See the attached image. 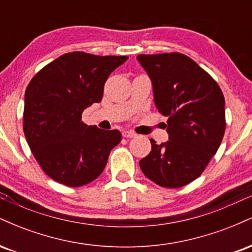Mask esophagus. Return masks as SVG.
Segmentation results:
<instances>
[{"mask_svg":"<svg viewBox=\"0 0 252 252\" xmlns=\"http://www.w3.org/2000/svg\"><path fill=\"white\" fill-rule=\"evenodd\" d=\"M123 137H135L136 134L134 131H131V130H124L122 132Z\"/></svg>","mask_w":252,"mask_h":252,"instance_id":"34e87169","label":"esophagus"}]
</instances>
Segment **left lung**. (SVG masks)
<instances>
[{
    "instance_id": "1",
    "label": "left lung",
    "mask_w": 252,
    "mask_h": 252,
    "mask_svg": "<svg viewBox=\"0 0 252 252\" xmlns=\"http://www.w3.org/2000/svg\"><path fill=\"white\" fill-rule=\"evenodd\" d=\"M152 80L158 112L168 117L169 141L156 144L140 161L143 174L158 186L179 189L201 175L225 132V99L217 82L185 54H140Z\"/></svg>"
}]
</instances>
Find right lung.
<instances>
[{
	"mask_svg": "<svg viewBox=\"0 0 252 252\" xmlns=\"http://www.w3.org/2000/svg\"><path fill=\"white\" fill-rule=\"evenodd\" d=\"M128 57L71 52L40 70L25 94L24 132L43 172L68 187L102 174L109 154L121 142L118 130L88 126L82 114L102 100L104 84Z\"/></svg>",
	"mask_w": 252,
	"mask_h": 252,
	"instance_id": "1",
	"label": "right lung"
}]
</instances>
